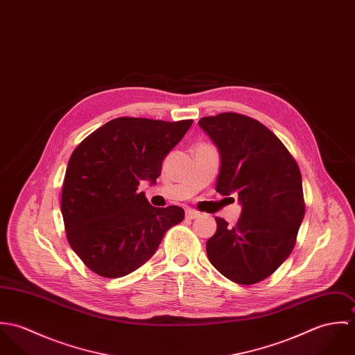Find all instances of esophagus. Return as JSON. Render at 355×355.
I'll list each match as a JSON object with an SVG mask.
<instances>
[{
  "label": "esophagus",
  "mask_w": 355,
  "mask_h": 355,
  "mask_svg": "<svg viewBox=\"0 0 355 355\" xmlns=\"http://www.w3.org/2000/svg\"><path fill=\"white\" fill-rule=\"evenodd\" d=\"M197 217H200V213H198V211H196V210H193V209H187V210H186V218H187V220H193V218H197Z\"/></svg>",
  "instance_id": "1"
}]
</instances>
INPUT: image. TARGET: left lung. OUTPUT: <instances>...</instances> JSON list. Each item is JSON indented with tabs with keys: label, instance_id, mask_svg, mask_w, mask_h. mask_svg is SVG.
<instances>
[{
	"label": "left lung",
	"instance_id": "1",
	"mask_svg": "<svg viewBox=\"0 0 355 355\" xmlns=\"http://www.w3.org/2000/svg\"><path fill=\"white\" fill-rule=\"evenodd\" d=\"M220 154L216 191L236 194L242 206L235 227L216 217L206 242L211 265L239 284L270 276L291 254L304 216L298 164L263 124L238 113L198 121Z\"/></svg>",
	"mask_w": 355,
	"mask_h": 355
}]
</instances>
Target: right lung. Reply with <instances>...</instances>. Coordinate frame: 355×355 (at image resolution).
<instances>
[{"instance_id":"obj_1","label":"right lung","mask_w":355,"mask_h":355,"mask_svg":"<svg viewBox=\"0 0 355 355\" xmlns=\"http://www.w3.org/2000/svg\"><path fill=\"white\" fill-rule=\"evenodd\" d=\"M193 120L119 117L90 134L72 153L61 193V213L72 250L102 277H121L142 266L165 232L184 218L179 206L154 207L152 184L162 161Z\"/></svg>"}]
</instances>
